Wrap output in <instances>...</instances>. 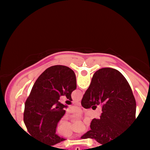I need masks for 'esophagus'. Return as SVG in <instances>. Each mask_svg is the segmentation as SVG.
Instances as JSON below:
<instances>
[{"label":"esophagus","instance_id":"34e87169","mask_svg":"<svg viewBox=\"0 0 150 150\" xmlns=\"http://www.w3.org/2000/svg\"><path fill=\"white\" fill-rule=\"evenodd\" d=\"M77 105H78V106H81V103L80 102V101H77V102L76 103Z\"/></svg>","mask_w":150,"mask_h":150}]
</instances>
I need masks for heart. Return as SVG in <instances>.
I'll return each instance as SVG.
<instances>
[{
  "label": "heart",
  "mask_w": 150,
  "mask_h": 150,
  "mask_svg": "<svg viewBox=\"0 0 150 150\" xmlns=\"http://www.w3.org/2000/svg\"><path fill=\"white\" fill-rule=\"evenodd\" d=\"M80 113V111H77L76 112H75V114L76 115H79ZM62 135H65V136H71L72 135H73V132H68V133H65V134H62Z\"/></svg>",
  "instance_id": "b5f03b06"
}]
</instances>
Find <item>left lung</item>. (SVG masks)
I'll use <instances>...</instances> for the list:
<instances>
[{"instance_id":"left-lung-1","label":"left lung","mask_w":150,"mask_h":150,"mask_svg":"<svg viewBox=\"0 0 150 150\" xmlns=\"http://www.w3.org/2000/svg\"><path fill=\"white\" fill-rule=\"evenodd\" d=\"M77 87L74 71L64 65H53L40 75L25 101L24 122L32 137L44 144L54 145L65 138L56 134L58 122L64 116L65 105L58 101Z\"/></svg>"}]
</instances>
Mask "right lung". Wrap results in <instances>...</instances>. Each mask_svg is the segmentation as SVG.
<instances>
[{"instance_id":"1","label":"right lung","mask_w":150,"mask_h":150,"mask_svg":"<svg viewBox=\"0 0 150 150\" xmlns=\"http://www.w3.org/2000/svg\"><path fill=\"white\" fill-rule=\"evenodd\" d=\"M100 104L103 105L100 118L92 120L91 130L81 139H94L104 144L119 137L137 120L136 102L131 87L116 69L104 68L97 70L81 101L85 108Z\"/></svg>"}]
</instances>
